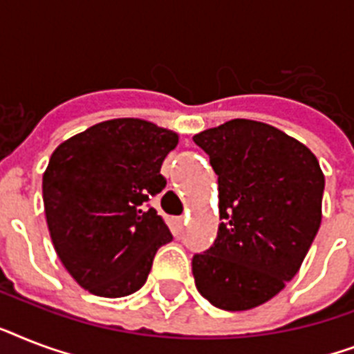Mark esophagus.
<instances>
[{
	"label": "esophagus",
	"instance_id": "esophagus-1",
	"mask_svg": "<svg viewBox=\"0 0 354 354\" xmlns=\"http://www.w3.org/2000/svg\"><path fill=\"white\" fill-rule=\"evenodd\" d=\"M183 222H185V216H174V224H176L178 227H182Z\"/></svg>",
	"mask_w": 354,
	"mask_h": 354
}]
</instances>
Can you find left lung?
<instances>
[{"instance_id": "1", "label": "left lung", "mask_w": 354, "mask_h": 354, "mask_svg": "<svg viewBox=\"0 0 354 354\" xmlns=\"http://www.w3.org/2000/svg\"><path fill=\"white\" fill-rule=\"evenodd\" d=\"M218 174L221 224L193 257L194 285L222 310H248L297 274L322 224L325 176L316 156L266 122L233 119L196 133Z\"/></svg>"}]
</instances>
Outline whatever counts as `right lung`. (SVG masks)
Masks as SVG:
<instances>
[{
    "mask_svg": "<svg viewBox=\"0 0 354 354\" xmlns=\"http://www.w3.org/2000/svg\"><path fill=\"white\" fill-rule=\"evenodd\" d=\"M178 133L143 119H110L60 143L44 172V209L64 268L84 290L122 297L145 285L172 241L152 196Z\"/></svg>",
    "mask_w": 354,
    "mask_h": 354,
    "instance_id": "1",
    "label": "right lung"
}]
</instances>
